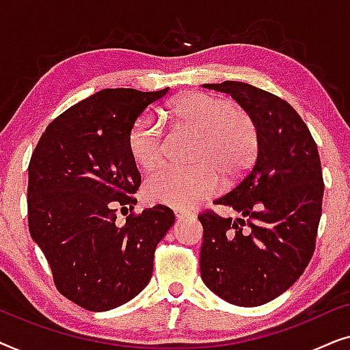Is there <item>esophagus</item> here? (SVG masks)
<instances>
[{
    "label": "esophagus",
    "instance_id": "34e87169",
    "mask_svg": "<svg viewBox=\"0 0 350 350\" xmlns=\"http://www.w3.org/2000/svg\"><path fill=\"white\" fill-rule=\"evenodd\" d=\"M189 215L188 213H183V212H175V218L178 219V221H183L185 218H188Z\"/></svg>",
    "mask_w": 350,
    "mask_h": 350
}]
</instances>
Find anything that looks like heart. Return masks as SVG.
<instances>
[{
	"instance_id": "1",
	"label": "heart",
	"mask_w": 350,
	"mask_h": 350,
	"mask_svg": "<svg viewBox=\"0 0 350 350\" xmlns=\"http://www.w3.org/2000/svg\"><path fill=\"white\" fill-rule=\"evenodd\" d=\"M162 118L175 131L198 135L191 162L194 169H161L145 183L152 202L186 210L217 189L218 180L234 178L253 164L260 148V133L250 114L231 100L208 94H185L169 103ZM165 138L154 118L143 116L133 124L127 148L142 170L156 169L164 159Z\"/></svg>"
}]
</instances>
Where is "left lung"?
Segmentation results:
<instances>
[{"instance_id":"1","label":"left lung","mask_w":350,"mask_h":350,"mask_svg":"<svg viewBox=\"0 0 350 350\" xmlns=\"http://www.w3.org/2000/svg\"><path fill=\"white\" fill-rule=\"evenodd\" d=\"M204 88L231 94L260 133L255 165L213 202L241 217L223 218L213 210L198 217L204 228V284L228 303L253 308L288 290L314 255L322 164L308 126L285 100L239 81Z\"/></svg>"}]
</instances>
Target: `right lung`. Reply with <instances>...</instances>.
I'll return each mask as SVG.
<instances>
[{"label":"right lung","instance_id":"add662e5","mask_svg":"<svg viewBox=\"0 0 350 350\" xmlns=\"http://www.w3.org/2000/svg\"><path fill=\"white\" fill-rule=\"evenodd\" d=\"M169 92L103 89L55 118L28 165V228L57 290L88 310L118 308L148 285L157 243L175 223L165 205L133 213L140 172L127 137ZM126 219L121 222L117 212Z\"/></svg>","mask_w":350,"mask_h":350}]
</instances>
